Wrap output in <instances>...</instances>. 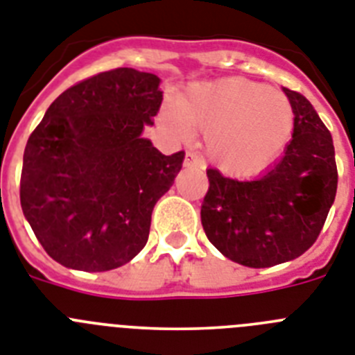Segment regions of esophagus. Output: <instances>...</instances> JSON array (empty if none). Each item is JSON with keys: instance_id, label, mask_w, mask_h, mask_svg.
<instances>
[{"instance_id": "34e87169", "label": "esophagus", "mask_w": 355, "mask_h": 355, "mask_svg": "<svg viewBox=\"0 0 355 355\" xmlns=\"http://www.w3.org/2000/svg\"><path fill=\"white\" fill-rule=\"evenodd\" d=\"M184 166H186V168H202V166H204V162H202V159L198 157V155L193 153V151H187L186 160H184Z\"/></svg>"}]
</instances>
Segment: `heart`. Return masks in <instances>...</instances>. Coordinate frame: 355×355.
Instances as JSON below:
<instances>
[{"label":"heart","instance_id":"b5f03b06","mask_svg":"<svg viewBox=\"0 0 355 355\" xmlns=\"http://www.w3.org/2000/svg\"><path fill=\"white\" fill-rule=\"evenodd\" d=\"M164 108L162 121L177 135L207 132V155L220 169L251 175L269 166L291 141L294 110L282 92L245 77L195 83Z\"/></svg>","mask_w":355,"mask_h":355}]
</instances>
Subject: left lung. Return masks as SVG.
<instances>
[{"mask_svg": "<svg viewBox=\"0 0 355 355\" xmlns=\"http://www.w3.org/2000/svg\"><path fill=\"white\" fill-rule=\"evenodd\" d=\"M284 92L294 110L284 157L243 182L207 169L200 209L205 234L225 258L252 269L302 256L320 236L338 189L332 135L302 94Z\"/></svg>", "mask_w": 355, "mask_h": 355, "instance_id": "8db88e82", "label": "left lung"}]
</instances>
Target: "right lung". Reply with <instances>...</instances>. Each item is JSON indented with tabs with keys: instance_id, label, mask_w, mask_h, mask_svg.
<instances>
[{
	"instance_id": "right-lung-1",
	"label": "right lung",
	"mask_w": 355,
	"mask_h": 355,
	"mask_svg": "<svg viewBox=\"0 0 355 355\" xmlns=\"http://www.w3.org/2000/svg\"><path fill=\"white\" fill-rule=\"evenodd\" d=\"M159 85L135 68L97 73L62 92L28 137L21 209L68 269H117L148 242L155 204L184 162V151L162 155L142 137L162 104Z\"/></svg>"
}]
</instances>
